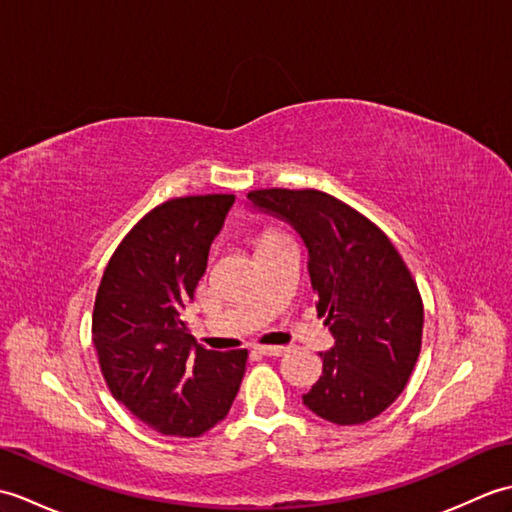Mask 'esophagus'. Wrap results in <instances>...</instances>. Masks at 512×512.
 <instances>
[{"label": "esophagus", "mask_w": 512, "mask_h": 512, "mask_svg": "<svg viewBox=\"0 0 512 512\" xmlns=\"http://www.w3.org/2000/svg\"><path fill=\"white\" fill-rule=\"evenodd\" d=\"M255 350L259 354H264V356H281L286 352V347H281V345H257Z\"/></svg>", "instance_id": "34e87169"}]
</instances>
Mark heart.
Returning <instances> with one entry per match:
<instances>
[{"instance_id": "heart-1", "label": "heart", "mask_w": 512, "mask_h": 512, "mask_svg": "<svg viewBox=\"0 0 512 512\" xmlns=\"http://www.w3.org/2000/svg\"><path fill=\"white\" fill-rule=\"evenodd\" d=\"M268 235H270V233H268Z\"/></svg>"}]
</instances>
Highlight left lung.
<instances>
[{
  "label": "left lung",
  "mask_w": 512,
  "mask_h": 512,
  "mask_svg": "<svg viewBox=\"0 0 512 512\" xmlns=\"http://www.w3.org/2000/svg\"><path fill=\"white\" fill-rule=\"evenodd\" d=\"M250 206L288 222L308 248V273L334 345L303 405L334 424H363L394 402L418 361L422 299L380 228L317 189H259Z\"/></svg>",
  "instance_id": "1"
}]
</instances>
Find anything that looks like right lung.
Listing matches in <instances>:
<instances>
[{"mask_svg":"<svg viewBox=\"0 0 512 512\" xmlns=\"http://www.w3.org/2000/svg\"><path fill=\"white\" fill-rule=\"evenodd\" d=\"M235 195L156 206L118 244L92 314V341L112 396L162 436L198 438L226 418L246 350L195 343L182 321Z\"/></svg>","mask_w":512,"mask_h":512,"instance_id":"right-lung-1","label":"right lung"}]
</instances>
